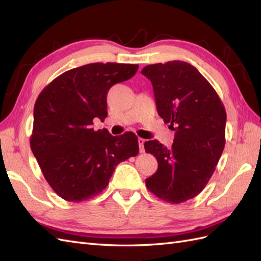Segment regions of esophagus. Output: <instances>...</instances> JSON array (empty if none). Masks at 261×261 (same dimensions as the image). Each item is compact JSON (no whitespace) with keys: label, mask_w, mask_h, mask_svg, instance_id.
I'll return each instance as SVG.
<instances>
[{"label":"esophagus","mask_w":261,"mask_h":261,"mask_svg":"<svg viewBox=\"0 0 261 261\" xmlns=\"http://www.w3.org/2000/svg\"><path fill=\"white\" fill-rule=\"evenodd\" d=\"M144 143H145V140H144V138H138V145H140V152L141 153H144Z\"/></svg>","instance_id":"1"}]
</instances>
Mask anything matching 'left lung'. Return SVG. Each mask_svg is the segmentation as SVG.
Instances as JSON below:
<instances>
[{
    "instance_id": "left-lung-1",
    "label": "left lung",
    "mask_w": 261,
    "mask_h": 261,
    "mask_svg": "<svg viewBox=\"0 0 261 261\" xmlns=\"http://www.w3.org/2000/svg\"><path fill=\"white\" fill-rule=\"evenodd\" d=\"M142 73L153 85L159 115L175 132L171 148L156 140L144 143L159 163L146 187L163 201L182 203L198 195L216 171L227 114L217 91L188 62L155 63Z\"/></svg>"
}]
</instances>
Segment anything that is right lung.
I'll list each match as a JSON object with an SVG mask.
<instances>
[{
  "mask_svg": "<svg viewBox=\"0 0 261 261\" xmlns=\"http://www.w3.org/2000/svg\"><path fill=\"white\" fill-rule=\"evenodd\" d=\"M138 65L89 63L61 73L40 92L33 111L30 146L44 178L69 202L100 194L120 162L140 152L137 136H113L92 128L107 117L111 87L128 80Z\"/></svg>",
  "mask_w": 261,
  "mask_h": 261,
  "instance_id": "obj_1",
  "label": "right lung"
}]
</instances>
